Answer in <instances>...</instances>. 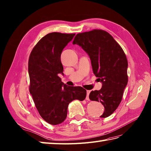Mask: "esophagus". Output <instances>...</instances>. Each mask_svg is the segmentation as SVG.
I'll return each instance as SVG.
<instances>
[{"label":"esophagus","mask_w":151,"mask_h":151,"mask_svg":"<svg viewBox=\"0 0 151 151\" xmlns=\"http://www.w3.org/2000/svg\"><path fill=\"white\" fill-rule=\"evenodd\" d=\"M90 92H91V91H89V90L87 91V96H86V100H89V95Z\"/></svg>","instance_id":"34e87169"}]
</instances>
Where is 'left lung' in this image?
<instances>
[{
  "label": "left lung",
  "instance_id": "8db88e82",
  "mask_svg": "<svg viewBox=\"0 0 151 151\" xmlns=\"http://www.w3.org/2000/svg\"><path fill=\"white\" fill-rule=\"evenodd\" d=\"M73 44L80 45L88 54L93 73L102 83L100 90L90 93L89 99L104 106L100 118L109 116L120 105L128 82V62L124 50L109 33L101 29L77 34Z\"/></svg>",
  "mask_w": 151,
  "mask_h": 151
}]
</instances>
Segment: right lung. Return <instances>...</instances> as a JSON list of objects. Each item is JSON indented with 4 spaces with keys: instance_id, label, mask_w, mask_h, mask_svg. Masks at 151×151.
Returning <instances> with one entry per match:
<instances>
[{
    "instance_id": "add662e5",
    "label": "right lung",
    "mask_w": 151,
    "mask_h": 151,
    "mask_svg": "<svg viewBox=\"0 0 151 151\" xmlns=\"http://www.w3.org/2000/svg\"><path fill=\"white\" fill-rule=\"evenodd\" d=\"M75 35L49 33L38 41L29 58L30 94L41 117L51 125L65 120L70 102L82 101L86 97V90L83 87L68 86L58 76L64 75L60 60L62 50Z\"/></svg>"
}]
</instances>
